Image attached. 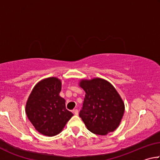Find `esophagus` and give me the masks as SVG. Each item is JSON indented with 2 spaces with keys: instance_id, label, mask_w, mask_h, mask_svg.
Here are the masks:
<instances>
[{
  "instance_id": "esophagus-1",
  "label": "esophagus",
  "mask_w": 160,
  "mask_h": 160,
  "mask_svg": "<svg viewBox=\"0 0 160 160\" xmlns=\"http://www.w3.org/2000/svg\"><path fill=\"white\" fill-rule=\"evenodd\" d=\"M72 112L74 113V114L78 115V109H74L73 111H72Z\"/></svg>"
}]
</instances>
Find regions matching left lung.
<instances>
[{"instance_id":"8db88e82","label":"left lung","mask_w":160,"mask_h":160,"mask_svg":"<svg viewBox=\"0 0 160 160\" xmlns=\"http://www.w3.org/2000/svg\"><path fill=\"white\" fill-rule=\"evenodd\" d=\"M80 85L85 92L79 116L89 131L105 135L119 126L125 107L113 86L102 78L82 80Z\"/></svg>"}]
</instances>
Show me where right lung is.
<instances>
[{
	"label": "right lung",
	"mask_w": 160,
	"mask_h": 160,
	"mask_svg": "<svg viewBox=\"0 0 160 160\" xmlns=\"http://www.w3.org/2000/svg\"><path fill=\"white\" fill-rule=\"evenodd\" d=\"M61 82L48 78L38 82L26 104L27 116L37 131L54 136L63 130L73 114L66 109V101L59 96Z\"/></svg>",
	"instance_id": "right-lung-1"
}]
</instances>
